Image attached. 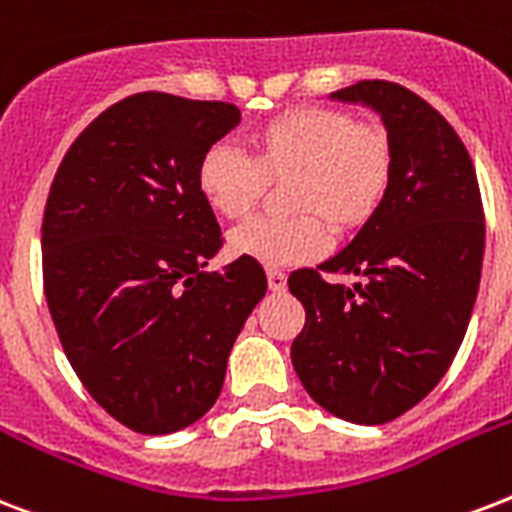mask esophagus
Returning a JSON list of instances; mask_svg holds the SVG:
<instances>
[{
    "label": "esophagus",
    "mask_w": 512,
    "mask_h": 512,
    "mask_svg": "<svg viewBox=\"0 0 512 512\" xmlns=\"http://www.w3.org/2000/svg\"><path fill=\"white\" fill-rule=\"evenodd\" d=\"M268 287H271V292H284L287 290V276L282 271H268Z\"/></svg>",
    "instance_id": "esophagus-1"
}]
</instances>
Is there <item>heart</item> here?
<instances>
[{
  "instance_id": "b5f03b06",
  "label": "heart",
  "mask_w": 512,
  "mask_h": 512,
  "mask_svg": "<svg viewBox=\"0 0 512 512\" xmlns=\"http://www.w3.org/2000/svg\"><path fill=\"white\" fill-rule=\"evenodd\" d=\"M249 155L212 147L198 163V190L225 220H244L268 185H284L292 217H257L230 233V252L257 263H311L338 236L368 225L384 206L395 147L386 128L335 107H295L247 136Z\"/></svg>"
}]
</instances>
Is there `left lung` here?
Returning <instances> with one entry per match:
<instances>
[{"mask_svg": "<svg viewBox=\"0 0 512 512\" xmlns=\"http://www.w3.org/2000/svg\"><path fill=\"white\" fill-rule=\"evenodd\" d=\"M333 99L381 115L395 174L384 206L349 247L290 273V292L306 308L290 354L325 411L386 424L438 386L462 346L481 284V187L451 123L403 85L360 80ZM325 272L361 282L330 285Z\"/></svg>", "mask_w": 512, "mask_h": 512, "instance_id": "1", "label": "left lung"}]
</instances>
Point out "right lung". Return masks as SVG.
<instances>
[{
    "label": "right lung",
    "mask_w": 512,
    "mask_h": 512,
    "mask_svg": "<svg viewBox=\"0 0 512 512\" xmlns=\"http://www.w3.org/2000/svg\"><path fill=\"white\" fill-rule=\"evenodd\" d=\"M228 101L134 93L74 139L42 220V282L66 360L104 411L169 435L220 397L228 354L268 290L222 249L198 163L239 126Z\"/></svg>",
    "instance_id": "right-lung-1"
}]
</instances>
